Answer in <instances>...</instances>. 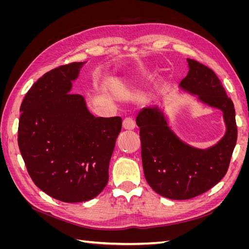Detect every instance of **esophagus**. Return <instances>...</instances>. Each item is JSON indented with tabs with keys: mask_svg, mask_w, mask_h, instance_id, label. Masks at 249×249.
Instances as JSON below:
<instances>
[{
	"mask_svg": "<svg viewBox=\"0 0 249 249\" xmlns=\"http://www.w3.org/2000/svg\"><path fill=\"white\" fill-rule=\"evenodd\" d=\"M135 122L134 120L132 119V118H130V117H127V118H124V122H123V126H124V130H134L135 129Z\"/></svg>",
	"mask_w": 249,
	"mask_h": 249,
	"instance_id": "34e87169",
	"label": "esophagus"
}]
</instances>
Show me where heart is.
I'll return each mask as SVG.
<instances>
[{
  "mask_svg": "<svg viewBox=\"0 0 249 249\" xmlns=\"http://www.w3.org/2000/svg\"><path fill=\"white\" fill-rule=\"evenodd\" d=\"M140 78V72L139 71H133L130 72L129 74H126L125 77L122 79V81L125 84H130V83H135L138 79Z\"/></svg>",
  "mask_w": 249,
  "mask_h": 249,
  "instance_id": "1",
  "label": "heart"
}]
</instances>
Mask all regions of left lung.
I'll list each match as a JSON object with an SVG mask.
<instances>
[{"label":"left lung","instance_id":"1","mask_svg":"<svg viewBox=\"0 0 249 249\" xmlns=\"http://www.w3.org/2000/svg\"><path fill=\"white\" fill-rule=\"evenodd\" d=\"M187 61L189 71L179 88L222 111L227 125L224 136L215 145L200 149L177 136L158 106L143 108L136 118L147 183L158 194L176 200L193 198L220 182L228 171L238 134L232 101L216 73L196 60Z\"/></svg>","mask_w":249,"mask_h":249}]
</instances>
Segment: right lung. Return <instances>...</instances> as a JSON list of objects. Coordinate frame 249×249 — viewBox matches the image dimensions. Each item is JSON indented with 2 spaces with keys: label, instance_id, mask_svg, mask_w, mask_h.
<instances>
[{
  "label": "right lung",
  "instance_id": "1",
  "mask_svg": "<svg viewBox=\"0 0 249 249\" xmlns=\"http://www.w3.org/2000/svg\"><path fill=\"white\" fill-rule=\"evenodd\" d=\"M85 62L44 73L20 105L18 146L34 184L64 202L94 198L106 187L122 118L95 117L72 81Z\"/></svg>",
  "mask_w": 249,
  "mask_h": 249
}]
</instances>
